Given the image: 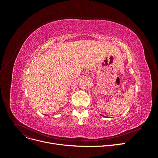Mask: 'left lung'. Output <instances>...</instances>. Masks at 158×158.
Segmentation results:
<instances>
[{
    "mask_svg": "<svg viewBox=\"0 0 158 158\" xmlns=\"http://www.w3.org/2000/svg\"><path fill=\"white\" fill-rule=\"evenodd\" d=\"M102 116H103V115H102Z\"/></svg>",
    "mask_w": 158,
    "mask_h": 158,
    "instance_id": "8db88e82",
    "label": "left lung"
}]
</instances>
